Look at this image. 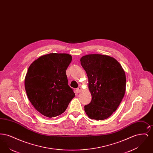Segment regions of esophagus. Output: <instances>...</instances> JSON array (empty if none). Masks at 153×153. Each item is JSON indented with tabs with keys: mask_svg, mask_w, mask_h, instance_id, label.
<instances>
[{
	"mask_svg": "<svg viewBox=\"0 0 153 153\" xmlns=\"http://www.w3.org/2000/svg\"><path fill=\"white\" fill-rule=\"evenodd\" d=\"M81 91V88L80 87H79L76 89V91L77 93H79Z\"/></svg>",
	"mask_w": 153,
	"mask_h": 153,
	"instance_id": "esophagus-1",
	"label": "esophagus"
}]
</instances>
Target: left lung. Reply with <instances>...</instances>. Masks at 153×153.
<instances>
[{
	"label": "left lung",
	"instance_id": "1",
	"mask_svg": "<svg viewBox=\"0 0 153 153\" xmlns=\"http://www.w3.org/2000/svg\"><path fill=\"white\" fill-rule=\"evenodd\" d=\"M80 61L92 95L91 102L84 106L85 112L91 119L104 120L117 110L123 98L125 72L117 61L106 55L88 54Z\"/></svg>",
	"mask_w": 153,
	"mask_h": 153
}]
</instances>
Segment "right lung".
Here are the masks:
<instances>
[{"label": "right lung", "instance_id": "1", "mask_svg": "<svg viewBox=\"0 0 153 153\" xmlns=\"http://www.w3.org/2000/svg\"><path fill=\"white\" fill-rule=\"evenodd\" d=\"M72 59L68 54L50 53L30 65L25 80L26 94L34 107L45 117L62 114L75 96L66 74Z\"/></svg>", "mask_w": 153, "mask_h": 153}]
</instances>
